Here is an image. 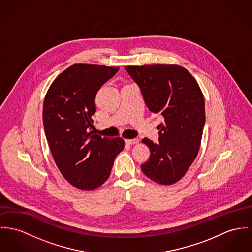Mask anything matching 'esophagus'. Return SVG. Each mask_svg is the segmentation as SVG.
<instances>
[{"mask_svg": "<svg viewBox=\"0 0 252 252\" xmlns=\"http://www.w3.org/2000/svg\"><path fill=\"white\" fill-rule=\"evenodd\" d=\"M126 143L127 145H137V144H139V140L138 139H127V140H126Z\"/></svg>", "mask_w": 252, "mask_h": 252, "instance_id": "1", "label": "esophagus"}]
</instances>
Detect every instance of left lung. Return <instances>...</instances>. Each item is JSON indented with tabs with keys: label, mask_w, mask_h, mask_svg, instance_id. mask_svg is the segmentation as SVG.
Instances as JSON below:
<instances>
[{
	"label": "left lung",
	"mask_w": 252,
	"mask_h": 252,
	"mask_svg": "<svg viewBox=\"0 0 252 252\" xmlns=\"http://www.w3.org/2000/svg\"><path fill=\"white\" fill-rule=\"evenodd\" d=\"M139 85L149 109L163 117L159 143L142 142L151 151L143 173L161 185H172L187 173L199 151L205 123L204 97L194 77L175 64L125 67Z\"/></svg>",
	"instance_id": "obj_1"
}]
</instances>
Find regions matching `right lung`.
<instances>
[{"mask_svg": "<svg viewBox=\"0 0 252 252\" xmlns=\"http://www.w3.org/2000/svg\"><path fill=\"white\" fill-rule=\"evenodd\" d=\"M119 67L78 63L49 87L43 103V125L54 160L74 187L93 191L109 177L124 139L100 137L91 130L95 97Z\"/></svg>", "mask_w": 252, "mask_h": 252, "instance_id": "right-lung-1", "label": "right lung"}]
</instances>
